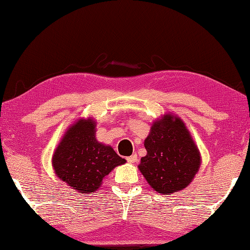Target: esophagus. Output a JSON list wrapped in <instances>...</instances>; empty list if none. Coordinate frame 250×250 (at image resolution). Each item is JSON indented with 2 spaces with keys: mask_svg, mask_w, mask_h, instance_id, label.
Returning a JSON list of instances; mask_svg holds the SVG:
<instances>
[{
  "mask_svg": "<svg viewBox=\"0 0 250 250\" xmlns=\"http://www.w3.org/2000/svg\"><path fill=\"white\" fill-rule=\"evenodd\" d=\"M126 160H127L128 163H130V164H134V163H136V161L138 160V157H137L136 154H134L132 156L127 157V158H126Z\"/></svg>",
  "mask_w": 250,
  "mask_h": 250,
  "instance_id": "obj_1",
  "label": "esophagus"
}]
</instances>
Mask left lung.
<instances>
[{"label": "left lung", "mask_w": 250, "mask_h": 250, "mask_svg": "<svg viewBox=\"0 0 250 250\" xmlns=\"http://www.w3.org/2000/svg\"><path fill=\"white\" fill-rule=\"evenodd\" d=\"M144 145L147 155L141 159L138 169L159 193L183 190L199 171L200 151L178 116L167 114L154 122Z\"/></svg>", "instance_id": "obj_1"}]
</instances>
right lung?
Instances as JSON below:
<instances>
[{"label":"right lung","mask_w":250,"mask_h":250,"mask_svg":"<svg viewBox=\"0 0 250 250\" xmlns=\"http://www.w3.org/2000/svg\"><path fill=\"white\" fill-rule=\"evenodd\" d=\"M125 163L111 146L96 141L95 122L92 118H80L70 126L52 156L57 177L85 194L99 190L103 179Z\"/></svg>","instance_id":"obj_1"}]
</instances>
